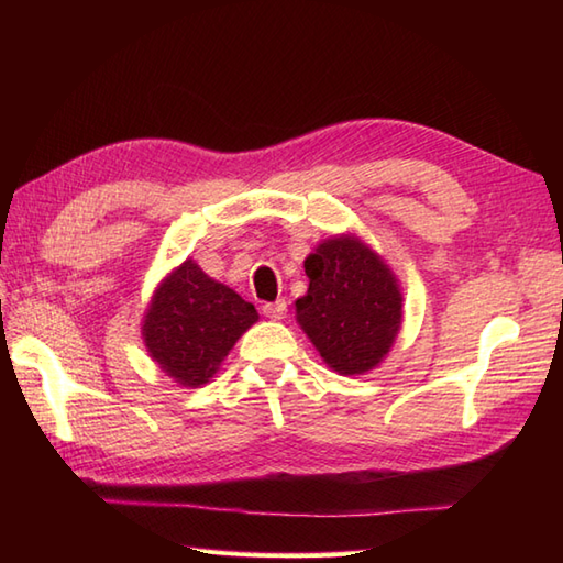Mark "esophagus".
<instances>
[{"mask_svg":"<svg viewBox=\"0 0 563 563\" xmlns=\"http://www.w3.org/2000/svg\"><path fill=\"white\" fill-rule=\"evenodd\" d=\"M285 312H288V302H285V300L263 305V317H268V319H273V321L285 319Z\"/></svg>","mask_w":563,"mask_h":563,"instance_id":"esophagus-1","label":"esophagus"}]
</instances>
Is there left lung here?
Instances as JSON below:
<instances>
[{"instance_id":"1","label":"left lung","mask_w":563,"mask_h":563,"mask_svg":"<svg viewBox=\"0 0 563 563\" xmlns=\"http://www.w3.org/2000/svg\"><path fill=\"white\" fill-rule=\"evenodd\" d=\"M295 319L333 373L365 375L389 355L404 319L399 278L365 239L333 234L305 258Z\"/></svg>"}]
</instances>
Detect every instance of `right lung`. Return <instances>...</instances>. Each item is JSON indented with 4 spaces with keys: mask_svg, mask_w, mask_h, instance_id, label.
Here are the masks:
<instances>
[{
    "mask_svg": "<svg viewBox=\"0 0 563 563\" xmlns=\"http://www.w3.org/2000/svg\"><path fill=\"white\" fill-rule=\"evenodd\" d=\"M256 321L254 305L186 258L154 288L140 327L154 365L176 385L200 387Z\"/></svg>",
    "mask_w": 563,
    "mask_h": 563,
    "instance_id": "right-lung-1",
    "label": "right lung"
}]
</instances>
